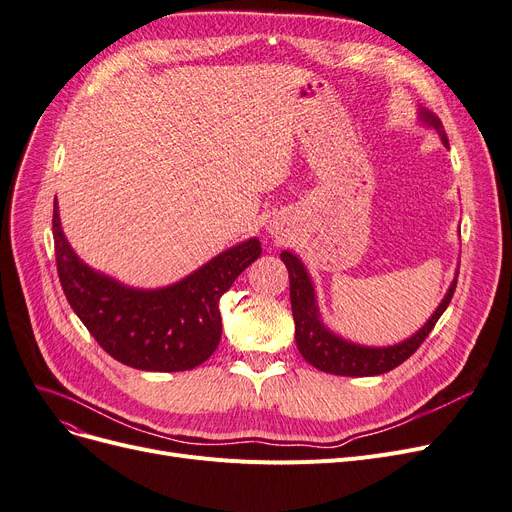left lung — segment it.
<instances>
[{
  "label": "left lung",
  "instance_id": "1",
  "mask_svg": "<svg viewBox=\"0 0 512 512\" xmlns=\"http://www.w3.org/2000/svg\"><path fill=\"white\" fill-rule=\"evenodd\" d=\"M420 117L437 129V133L441 136V142L448 146V136H446V129H443L441 121L425 108L420 110ZM280 257L288 270V280H291V307H293V318H295L297 349L311 366H316L322 372L339 374V376H374V374H383V372L397 368L399 364H404L410 355L422 345V341L429 337V332L435 328L437 320L450 305L454 291H456V280H454L446 299L441 301V305L437 307L431 320L408 341L393 345V347H383V349L360 347V345H353V343H347V341L335 337L332 332H328L322 326V322L318 318L314 286H311V282H309V276L303 268V263L288 251H284Z\"/></svg>",
  "mask_w": 512,
  "mask_h": 512
}]
</instances>
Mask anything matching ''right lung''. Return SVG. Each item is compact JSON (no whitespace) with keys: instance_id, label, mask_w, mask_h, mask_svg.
Listing matches in <instances>:
<instances>
[{"instance_id":"obj_1","label":"right lung","mask_w":512,"mask_h":512,"mask_svg":"<svg viewBox=\"0 0 512 512\" xmlns=\"http://www.w3.org/2000/svg\"><path fill=\"white\" fill-rule=\"evenodd\" d=\"M54 251L62 291L98 345L125 366L152 372L190 370L221 339L219 297L261 255L257 238L217 255L186 280L161 291H133L92 272L66 242L54 203Z\"/></svg>"}]
</instances>
